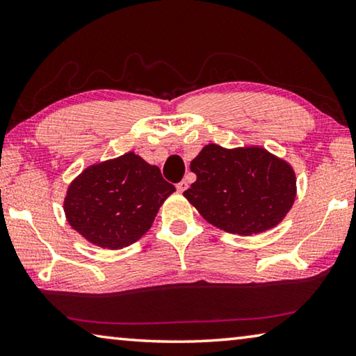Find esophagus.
Segmentation results:
<instances>
[{
	"instance_id": "34e87169",
	"label": "esophagus",
	"mask_w": 356,
	"mask_h": 356,
	"mask_svg": "<svg viewBox=\"0 0 356 356\" xmlns=\"http://www.w3.org/2000/svg\"><path fill=\"white\" fill-rule=\"evenodd\" d=\"M186 186H188V182H186V180H180V182L176 185V188H177V191H185L186 190Z\"/></svg>"
}]
</instances>
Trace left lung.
<instances>
[{
  "instance_id": "1",
  "label": "left lung",
  "mask_w": 356,
  "mask_h": 356,
  "mask_svg": "<svg viewBox=\"0 0 356 356\" xmlns=\"http://www.w3.org/2000/svg\"><path fill=\"white\" fill-rule=\"evenodd\" d=\"M196 182L184 191L204 218L226 232L251 236L273 227L295 201V174L261 147L209 144L191 161Z\"/></svg>"
}]
</instances>
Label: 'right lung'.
Returning a JSON list of instances; mask_svg holds the SVG:
<instances>
[{
	"mask_svg": "<svg viewBox=\"0 0 356 356\" xmlns=\"http://www.w3.org/2000/svg\"><path fill=\"white\" fill-rule=\"evenodd\" d=\"M176 186L159 166L129 152L94 165L69 186L64 201L70 226L102 248H124L149 231Z\"/></svg>",
	"mask_w": 356,
	"mask_h": 356,
	"instance_id": "right-lung-1",
	"label": "right lung"
}]
</instances>
